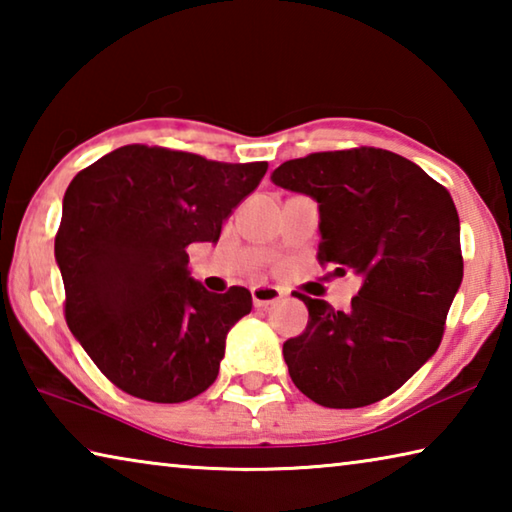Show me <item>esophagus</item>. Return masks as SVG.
<instances>
[{
    "instance_id": "34e87169",
    "label": "esophagus",
    "mask_w": 512,
    "mask_h": 512,
    "mask_svg": "<svg viewBox=\"0 0 512 512\" xmlns=\"http://www.w3.org/2000/svg\"><path fill=\"white\" fill-rule=\"evenodd\" d=\"M250 293H253V305L255 307H268V305H273V302L282 298V291L275 289V287H253V289H250Z\"/></svg>"
}]
</instances>
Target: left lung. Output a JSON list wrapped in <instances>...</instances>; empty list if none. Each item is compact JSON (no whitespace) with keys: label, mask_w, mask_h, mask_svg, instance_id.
I'll return each mask as SVG.
<instances>
[{"label":"left lung","mask_w":512,"mask_h":512,"mask_svg":"<svg viewBox=\"0 0 512 512\" xmlns=\"http://www.w3.org/2000/svg\"><path fill=\"white\" fill-rule=\"evenodd\" d=\"M271 180L318 203V262L363 280L348 311L296 293L309 320L282 348L293 384L327 409L384 400L443 341L463 280L452 196L415 162L372 146L289 160Z\"/></svg>","instance_id":"obj_1"}]
</instances>
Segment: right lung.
<instances>
[{"instance_id": "right-lung-1", "label": "right lung", "mask_w": 512, "mask_h": 512, "mask_svg": "<svg viewBox=\"0 0 512 512\" xmlns=\"http://www.w3.org/2000/svg\"><path fill=\"white\" fill-rule=\"evenodd\" d=\"M266 169L128 144L69 183L54 244L65 320L124 393L178 404L214 384L225 336L253 298L244 287L207 291L189 277L187 248L216 244Z\"/></svg>"}]
</instances>
